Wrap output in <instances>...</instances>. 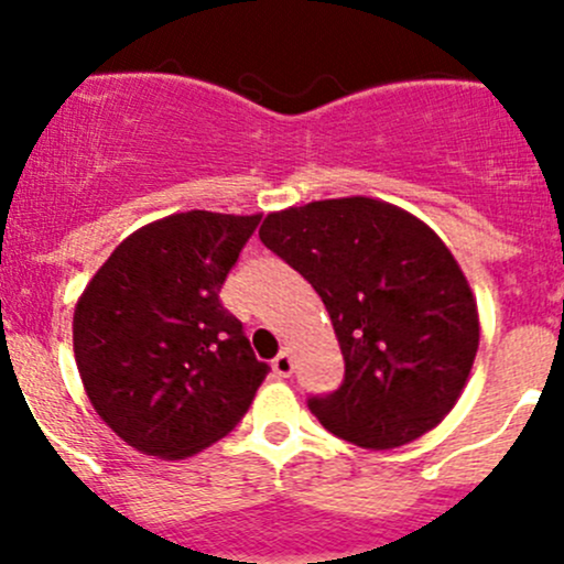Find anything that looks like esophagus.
<instances>
[{"mask_svg": "<svg viewBox=\"0 0 564 564\" xmlns=\"http://www.w3.org/2000/svg\"><path fill=\"white\" fill-rule=\"evenodd\" d=\"M272 371H275L278 377H292V371H294L292 355H289V351H281V355L272 360Z\"/></svg>", "mask_w": 564, "mask_h": 564, "instance_id": "34e87169", "label": "esophagus"}]
</instances>
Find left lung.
Returning a JSON list of instances; mask_svg holds the SVG:
<instances>
[{
  "instance_id": "8db88e82",
  "label": "left lung",
  "mask_w": 564,
  "mask_h": 564,
  "mask_svg": "<svg viewBox=\"0 0 564 564\" xmlns=\"http://www.w3.org/2000/svg\"><path fill=\"white\" fill-rule=\"evenodd\" d=\"M259 237L316 289L338 335L344 382L308 398L318 423L371 451L442 423L480 340L475 297L445 242L366 196L272 213Z\"/></svg>"
}]
</instances>
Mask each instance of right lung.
Segmentation results:
<instances>
[{
    "instance_id": "right-lung-1",
    "label": "right lung",
    "mask_w": 564,
    "mask_h": 564,
    "mask_svg": "<svg viewBox=\"0 0 564 564\" xmlns=\"http://www.w3.org/2000/svg\"><path fill=\"white\" fill-rule=\"evenodd\" d=\"M259 215H169L122 242L84 289L73 351L95 412L130 447L185 458L224 440L270 366L220 303Z\"/></svg>"
}]
</instances>
